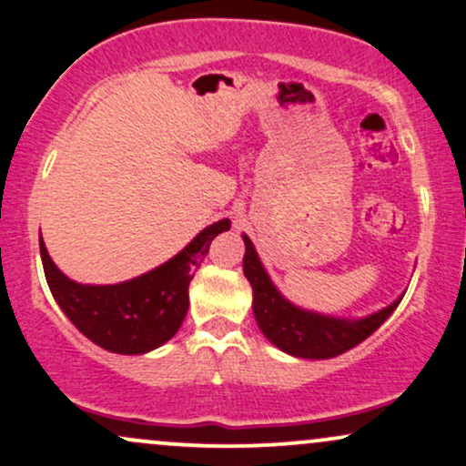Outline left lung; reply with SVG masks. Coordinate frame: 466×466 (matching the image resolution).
<instances>
[{
	"label": "left lung",
	"mask_w": 466,
	"mask_h": 466,
	"mask_svg": "<svg viewBox=\"0 0 466 466\" xmlns=\"http://www.w3.org/2000/svg\"><path fill=\"white\" fill-rule=\"evenodd\" d=\"M245 240L243 270L253 288V316L270 344L301 359H331L355 349L393 314L402 297L365 318H335L297 308L270 281L249 237Z\"/></svg>",
	"instance_id": "1"
}]
</instances>
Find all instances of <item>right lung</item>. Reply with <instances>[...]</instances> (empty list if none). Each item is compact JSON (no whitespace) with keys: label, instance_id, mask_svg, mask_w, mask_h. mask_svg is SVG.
I'll use <instances>...</instances> for the list:
<instances>
[{"label":"right lung","instance_id":"1","mask_svg":"<svg viewBox=\"0 0 466 466\" xmlns=\"http://www.w3.org/2000/svg\"><path fill=\"white\" fill-rule=\"evenodd\" d=\"M229 219L204 228L172 260L148 273L111 286L76 284L46 253L40 237V258L49 290L68 320L94 344L117 355H144L172 339L189 309V284L217 234Z\"/></svg>","mask_w":466,"mask_h":466}]
</instances>
